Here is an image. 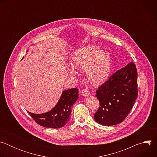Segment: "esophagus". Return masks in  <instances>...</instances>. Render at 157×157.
Returning a JSON list of instances; mask_svg holds the SVG:
<instances>
[{
  "instance_id": "esophagus-1",
  "label": "esophagus",
  "mask_w": 157,
  "mask_h": 157,
  "mask_svg": "<svg viewBox=\"0 0 157 157\" xmlns=\"http://www.w3.org/2000/svg\"><path fill=\"white\" fill-rule=\"evenodd\" d=\"M81 94L83 96H87L89 95V91H88V89H83L81 91Z\"/></svg>"
}]
</instances>
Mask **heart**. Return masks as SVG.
<instances>
[{
    "instance_id": "heart-1",
    "label": "heart",
    "mask_w": 157,
    "mask_h": 157,
    "mask_svg": "<svg viewBox=\"0 0 157 157\" xmlns=\"http://www.w3.org/2000/svg\"><path fill=\"white\" fill-rule=\"evenodd\" d=\"M73 61L76 70L86 71L88 79L94 86L102 84L109 76L111 56L109 53L101 51L98 46L89 45L77 50L73 55ZM71 71L76 74L73 67Z\"/></svg>"
}]
</instances>
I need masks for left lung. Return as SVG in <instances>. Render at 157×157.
Returning a JSON list of instances; mask_svg holds the SVG:
<instances>
[{
  "label": "left lung",
  "mask_w": 157,
  "mask_h": 157,
  "mask_svg": "<svg viewBox=\"0 0 157 157\" xmlns=\"http://www.w3.org/2000/svg\"><path fill=\"white\" fill-rule=\"evenodd\" d=\"M96 96L100 107L94 120L102 125L122 122L128 116L138 96L137 70L133 62L117 71L98 87Z\"/></svg>",
  "instance_id": "left-lung-1"
}]
</instances>
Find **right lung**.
Masks as SVG:
<instances>
[{
    "label": "right lung",
    "instance_id": "obj_1",
    "mask_svg": "<svg viewBox=\"0 0 157 157\" xmlns=\"http://www.w3.org/2000/svg\"><path fill=\"white\" fill-rule=\"evenodd\" d=\"M78 98L77 88L68 89L63 91L58 103L51 110L43 114L28 113L40 125L48 128H59L70 121L71 107Z\"/></svg>",
    "mask_w": 157,
    "mask_h": 157
}]
</instances>
